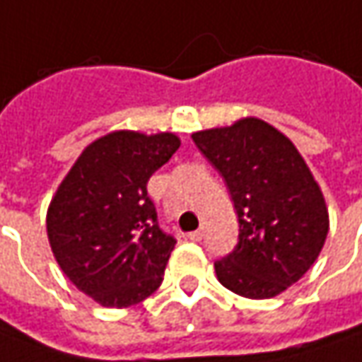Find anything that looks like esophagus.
<instances>
[{
	"mask_svg": "<svg viewBox=\"0 0 362 362\" xmlns=\"http://www.w3.org/2000/svg\"><path fill=\"white\" fill-rule=\"evenodd\" d=\"M188 238L192 240V243H200L202 238H204V230H194L188 234Z\"/></svg>",
	"mask_w": 362,
	"mask_h": 362,
	"instance_id": "1",
	"label": "esophagus"
}]
</instances>
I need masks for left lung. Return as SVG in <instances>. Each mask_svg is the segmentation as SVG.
Segmentation results:
<instances>
[{
	"instance_id": "8db88e82",
	"label": "left lung",
	"mask_w": 362,
	"mask_h": 362,
	"mask_svg": "<svg viewBox=\"0 0 362 362\" xmlns=\"http://www.w3.org/2000/svg\"><path fill=\"white\" fill-rule=\"evenodd\" d=\"M218 170L238 214V244L214 262L222 286L246 298H272L298 281L320 255L329 210L294 144L264 119L192 134Z\"/></svg>"
}]
</instances>
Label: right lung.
<instances>
[{"label": "right lung", "instance_id": "add662e5", "mask_svg": "<svg viewBox=\"0 0 362 362\" xmlns=\"http://www.w3.org/2000/svg\"><path fill=\"white\" fill-rule=\"evenodd\" d=\"M178 148L170 132H112L90 144L57 186L45 220L52 252L102 306L138 305L162 284L176 240L158 226L146 184Z\"/></svg>", "mask_w": 362, "mask_h": 362}]
</instances>
